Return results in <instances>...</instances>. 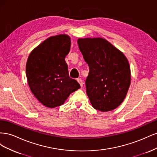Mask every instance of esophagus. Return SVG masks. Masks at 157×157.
Wrapping results in <instances>:
<instances>
[{
  "mask_svg": "<svg viewBox=\"0 0 157 157\" xmlns=\"http://www.w3.org/2000/svg\"><path fill=\"white\" fill-rule=\"evenodd\" d=\"M77 82L80 84V86H83V81H82V80L81 79V78H77Z\"/></svg>",
  "mask_w": 157,
  "mask_h": 157,
  "instance_id": "obj_1",
  "label": "esophagus"
}]
</instances>
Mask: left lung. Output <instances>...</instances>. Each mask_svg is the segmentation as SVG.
I'll return each instance as SVG.
<instances>
[{"label": "left lung", "instance_id": "obj_1", "mask_svg": "<svg viewBox=\"0 0 157 157\" xmlns=\"http://www.w3.org/2000/svg\"><path fill=\"white\" fill-rule=\"evenodd\" d=\"M78 44L89 66L85 83L92 107L102 112L116 109L124 101L131 82L126 56L102 38L78 39Z\"/></svg>", "mask_w": 157, "mask_h": 157}]
</instances>
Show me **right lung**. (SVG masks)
<instances>
[{
    "instance_id": "right-lung-1",
    "label": "right lung",
    "mask_w": 157,
    "mask_h": 157,
    "mask_svg": "<svg viewBox=\"0 0 157 157\" xmlns=\"http://www.w3.org/2000/svg\"><path fill=\"white\" fill-rule=\"evenodd\" d=\"M67 35L50 36L33 50L26 64V76L32 93L42 105L54 108L64 103L80 88L69 77L65 58L70 50Z\"/></svg>"
}]
</instances>
